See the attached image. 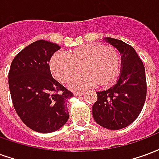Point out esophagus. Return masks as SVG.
Returning a JSON list of instances; mask_svg holds the SVG:
<instances>
[{
    "label": "esophagus",
    "mask_w": 159,
    "mask_h": 159,
    "mask_svg": "<svg viewBox=\"0 0 159 159\" xmlns=\"http://www.w3.org/2000/svg\"><path fill=\"white\" fill-rule=\"evenodd\" d=\"M83 93H84V92H83V91H75L74 95L75 96H80V95H83Z\"/></svg>",
    "instance_id": "34e87169"
}]
</instances>
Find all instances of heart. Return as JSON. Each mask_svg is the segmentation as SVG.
I'll list each match as a JSON object with an SVG mask.
<instances>
[{"label":"heart","mask_w":159,"mask_h":159,"mask_svg":"<svg viewBox=\"0 0 159 159\" xmlns=\"http://www.w3.org/2000/svg\"><path fill=\"white\" fill-rule=\"evenodd\" d=\"M120 66L117 49L111 45L85 44L71 50L68 55L58 52L52 56L49 67L61 83H68L80 70L83 74L70 82L73 89H85L97 84L107 87L113 83Z\"/></svg>","instance_id":"b5f03b06"}]
</instances>
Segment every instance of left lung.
<instances>
[{"mask_svg":"<svg viewBox=\"0 0 159 159\" xmlns=\"http://www.w3.org/2000/svg\"><path fill=\"white\" fill-rule=\"evenodd\" d=\"M105 40L122 54V70L113 87L97 92L92 113L100 126L121 129L133 123L143 108L147 97L145 67L133 47L111 37Z\"/></svg>","mask_w":159,"mask_h":159,"instance_id":"1","label":"left lung"}]
</instances>
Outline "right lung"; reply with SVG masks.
<instances>
[{"mask_svg": "<svg viewBox=\"0 0 159 159\" xmlns=\"http://www.w3.org/2000/svg\"><path fill=\"white\" fill-rule=\"evenodd\" d=\"M60 47L38 40L12 61L8 84L12 104L23 123L39 133H51L69 118L67 100L73 93L51 75L49 61Z\"/></svg>", "mask_w": 159, "mask_h": 159, "instance_id": "1", "label": "right lung"}]
</instances>
